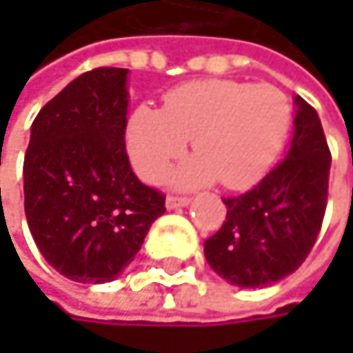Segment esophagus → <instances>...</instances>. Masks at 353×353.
Segmentation results:
<instances>
[{"label":"esophagus","instance_id":"esophagus-1","mask_svg":"<svg viewBox=\"0 0 353 353\" xmlns=\"http://www.w3.org/2000/svg\"><path fill=\"white\" fill-rule=\"evenodd\" d=\"M190 204V198H179V196H168L165 206L168 210H176V208H185Z\"/></svg>","mask_w":353,"mask_h":353}]
</instances>
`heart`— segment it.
Listing matches in <instances>:
<instances>
[{
    "mask_svg": "<svg viewBox=\"0 0 353 353\" xmlns=\"http://www.w3.org/2000/svg\"><path fill=\"white\" fill-rule=\"evenodd\" d=\"M290 118L286 94L270 83L200 79L172 90L163 110L137 108L126 124V149L134 172L157 183L192 139L196 155L172 174L176 188L219 179L229 190H245L276 161Z\"/></svg>",
    "mask_w": 353,
    "mask_h": 353,
    "instance_id": "b5f03b06",
    "label": "heart"
}]
</instances>
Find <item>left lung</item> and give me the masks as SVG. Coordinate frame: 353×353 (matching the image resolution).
Masks as SVG:
<instances>
[{"instance_id":"left-lung-1","label":"left lung","mask_w":353,"mask_h":353,"mask_svg":"<svg viewBox=\"0 0 353 353\" xmlns=\"http://www.w3.org/2000/svg\"><path fill=\"white\" fill-rule=\"evenodd\" d=\"M292 141L253 190L223 198L227 221L204 241V257L229 284L270 286L307 259L327 206L331 153L319 114L294 96Z\"/></svg>"}]
</instances>
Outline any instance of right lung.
<instances>
[{"mask_svg":"<svg viewBox=\"0 0 353 353\" xmlns=\"http://www.w3.org/2000/svg\"><path fill=\"white\" fill-rule=\"evenodd\" d=\"M128 69L100 67L59 92L30 128L28 229L42 257L73 282L116 280L165 212V196L128 163Z\"/></svg>","mask_w":353,"mask_h":353,"instance_id":"right-lung-1","label":"right lung"}]
</instances>
